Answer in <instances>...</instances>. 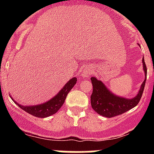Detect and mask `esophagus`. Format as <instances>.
Here are the masks:
<instances>
[{"label": "esophagus", "mask_w": 154, "mask_h": 154, "mask_svg": "<svg viewBox=\"0 0 154 154\" xmlns=\"http://www.w3.org/2000/svg\"><path fill=\"white\" fill-rule=\"evenodd\" d=\"M89 75H90L89 69H88V68H85V69H83V73H82V76H83V77H89Z\"/></svg>", "instance_id": "34e87169"}]
</instances>
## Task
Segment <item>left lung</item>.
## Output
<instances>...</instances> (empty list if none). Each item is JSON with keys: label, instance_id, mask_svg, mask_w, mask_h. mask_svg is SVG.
Segmentation results:
<instances>
[{"label": "left lung", "instance_id": "8db88e82", "mask_svg": "<svg viewBox=\"0 0 154 154\" xmlns=\"http://www.w3.org/2000/svg\"><path fill=\"white\" fill-rule=\"evenodd\" d=\"M142 65L145 77L141 85L139 92L133 98H126L117 96L113 94L103 82L97 80L95 77H91L93 86V91L91 95V105L93 109L103 117L112 118L123 114L136 106L142 97L147 77V68L144 57L142 58Z\"/></svg>", "mask_w": 154, "mask_h": 154}]
</instances>
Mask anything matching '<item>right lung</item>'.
<instances>
[{
    "label": "right lung",
    "instance_id": "1",
    "mask_svg": "<svg viewBox=\"0 0 154 154\" xmlns=\"http://www.w3.org/2000/svg\"><path fill=\"white\" fill-rule=\"evenodd\" d=\"M76 83H77V78L76 77L71 78L53 98L45 103H41V104L24 106V105L20 104L19 103H17L11 96L10 97L15 102V104L18 105L20 108L22 109L24 111L27 112L29 114L32 115L35 117L46 118L55 114L61 108V106L64 103L68 92L71 91V88L76 84Z\"/></svg>",
    "mask_w": 154,
    "mask_h": 154
}]
</instances>
